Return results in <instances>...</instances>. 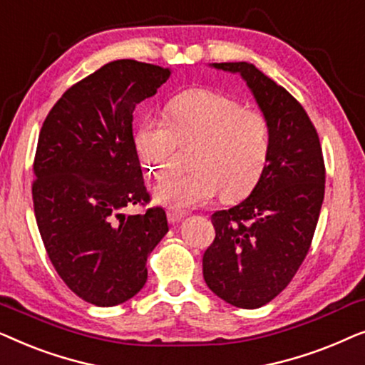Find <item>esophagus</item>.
I'll return each instance as SVG.
<instances>
[{"label":"esophagus","mask_w":365,"mask_h":365,"mask_svg":"<svg viewBox=\"0 0 365 365\" xmlns=\"http://www.w3.org/2000/svg\"><path fill=\"white\" fill-rule=\"evenodd\" d=\"M184 217H186V212L174 211V209H169V211H168V219H169V222H173V224L182 221Z\"/></svg>","instance_id":"1"}]
</instances>
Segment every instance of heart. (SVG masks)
I'll return each mask as SVG.
<instances>
[{
    "instance_id": "heart-1",
    "label": "heart",
    "mask_w": 365,
    "mask_h": 365,
    "mask_svg": "<svg viewBox=\"0 0 365 365\" xmlns=\"http://www.w3.org/2000/svg\"><path fill=\"white\" fill-rule=\"evenodd\" d=\"M164 119L138 124L133 143L144 171L166 178L178 146L194 149L192 171L168 179L154 191L158 202L191 209L216 196L241 201L257 186L271 151V129L262 113L209 89H187L169 99Z\"/></svg>"
}]
</instances>
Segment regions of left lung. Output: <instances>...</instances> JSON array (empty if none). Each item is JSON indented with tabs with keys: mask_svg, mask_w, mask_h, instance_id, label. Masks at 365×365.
<instances>
[{
	"mask_svg": "<svg viewBox=\"0 0 365 365\" xmlns=\"http://www.w3.org/2000/svg\"><path fill=\"white\" fill-rule=\"evenodd\" d=\"M246 81L271 129L257 186L216 211V237L202 257L207 287L231 306L257 309L282 292L311 247L324 201L326 168L316 128L282 86L249 63H212Z\"/></svg>",
	"mask_w": 365,
	"mask_h": 365,
	"instance_id": "left-lung-1",
	"label": "left lung"
}]
</instances>
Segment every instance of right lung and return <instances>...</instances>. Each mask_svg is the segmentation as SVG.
<instances>
[{
	"instance_id": "obj_1",
	"label": "right lung",
	"mask_w": 365,
	"mask_h": 365,
	"mask_svg": "<svg viewBox=\"0 0 365 365\" xmlns=\"http://www.w3.org/2000/svg\"><path fill=\"white\" fill-rule=\"evenodd\" d=\"M171 69L118 59L74 84L44 119L34 156L38 229L59 277L99 307L126 302L148 279L146 261L169 231L163 207L146 204L133 143V111Z\"/></svg>"
}]
</instances>
